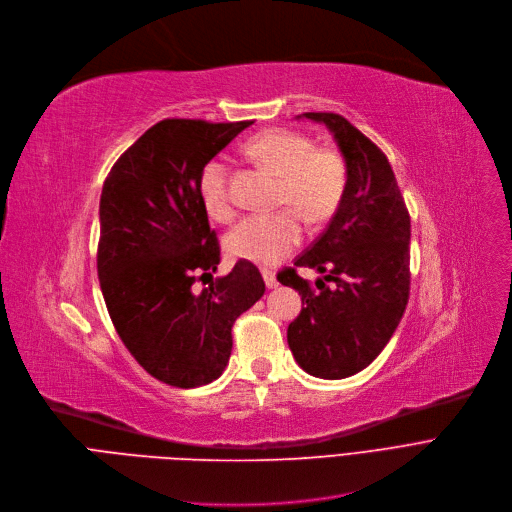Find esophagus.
<instances>
[{"label": "esophagus", "mask_w": 512, "mask_h": 512, "mask_svg": "<svg viewBox=\"0 0 512 512\" xmlns=\"http://www.w3.org/2000/svg\"><path fill=\"white\" fill-rule=\"evenodd\" d=\"M262 279H264V285L269 287V289L277 287V275H275L273 271H269V269H262Z\"/></svg>", "instance_id": "esophagus-1"}]
</instances>
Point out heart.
<instances>
[{"mask_svg":"<svg viewBox=\"0 0 512 512\" xmlns=\"http://www.w3.org/2000/svg\"><path fill=\"white\" fill-rule=\"evenodd\" d=\"M246 152L281 177L279 204L291 208L246 216L229 231L227 250L235 258L256 264H277L302 241L300 214L310 223H323L337 210L346 189V164L337 152L312 150L308 137L291 131L262 133L246 145ZM227 177L225 158L208 160L200 173V198L216 221H229L233 216Z\"/></svg>","mask_w":512,"mask_h":512,"instance_id":"1","label":"heart"}]
</instances>
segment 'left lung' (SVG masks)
Masks as SVG:
<instances>
[{
  "label": "left lung",
  "mask_w": 512,
  "mask_h": 512,
  "mask_svg": "<svg viewBox=\"0 0 512 512\" xmlns=\"http://www.w3.org/2000/svg\"><path fill=\"white\" fill-rule=\"evenodd\" d=\"M300 118L333 135L346 164V189L327 231L294 262L323 275L314 281L316 289L294 269L277 277L302 296L287 344L308 375L346 379L379 356L406 310L410 216L392 166L369 137L339 114L306 112Z\"/></svg>",
  "instance_id": "left-lung-1"
}]
</instances>
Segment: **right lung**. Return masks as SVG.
Segmentation results:
<instances>
[{"label":"right lung","mask_w":512,"mask_h":512,"mask_svg":"<svg viewBox=\"0 0 512 512\" xmlns=\"http://www.w3.org/2000/svg\"><path fill=\"white\" fill-rule=\"evenodd\" d=\"M250 125L160 120L116 160L102 189L97 277L110 319L141 367L173 387L223 375L235 319L264 294L248 260L212 277L221 250L200 198L204 164ZM200 274L211 283L196 292Z\"/></svg>","instance_id":"add662e5"}]
</instances>
